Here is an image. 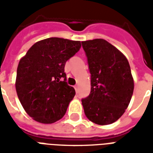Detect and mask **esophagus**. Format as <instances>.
Listing matches in <instances>:
<instances>
[{"label":"esophagus","instance_id":"esophagus-1","mask_svg":"<svg viewBox=\"0 0 153 153\" xmlns=\"http://www.w3.org/2000/svg\"><path fill=\"white\" fill-rule=\"evenodd\" d=\"M74 89L76 91V93H78V92H79V86H78V85H75V86H74Z\"/></svg>","mask_w":153,"mask_h":153}]
</instances>
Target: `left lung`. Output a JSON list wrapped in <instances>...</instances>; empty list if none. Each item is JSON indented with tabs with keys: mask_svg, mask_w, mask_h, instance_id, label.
I'll return each instance as SVG.
<instances>
[{
	"mask_svg": "<svg viewBox=\"0 0 153 153\" xmlns=\"http://www.w3.org/2000/svg\"><path fill=\"white\" fill-rule=\"evenodd\" d=\"M91 74V92L82 99L87 118L110 125L127 109L134 92V79L126 57L101 38L82 42Z\"/></svg>",
	"mask_w": 153,
	"mask_h": 153,
	"instance_id": "left-lung-1",
	"label": "left lung"
}]
</instances>
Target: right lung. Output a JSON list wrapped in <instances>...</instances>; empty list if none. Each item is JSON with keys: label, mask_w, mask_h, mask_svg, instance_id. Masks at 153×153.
<instances>
[{"label": "right lung", "mask_w": 153, "mask_h": 153, "mask_svg": "<svg viewBox=\"0 0 153 153\" xmlns=\"http://www.w3.org/2000/svg\"><path fill=\"white\" fill-rule=\"evenodd\" d=\"M79 41L50 38L33 44L19 60L15 82L20 103L34 120L51 124L63 117L75 95L65 65L79 51Z\"/></svg>", "instance_id": "obj_1"}]
</instances>
